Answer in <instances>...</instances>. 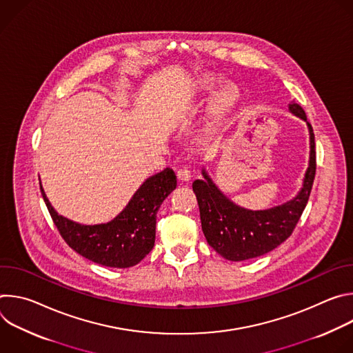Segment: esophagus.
<instances>
[{"label": "esophagus", "instance_id": "obj_1", "mask_svg": "<svg viewBox=\"0 0 353 353\" xmlns=\"http://www.w3.org/2000/svg\"><path fill=\"white\" fill-rule=\"evenodd\" d=\"M176 174H177V179H179L180 181H188V180L191 179V172H190L187 168H180V169L176 172Z\"/></svg>", "mask_w": 353, "mask_h": 353}]
</instances>
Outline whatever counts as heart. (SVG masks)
Here are the masks:
<instances>
[{
	"label": "heart",
	"mask_w": 353,
	"mask_h": 353,
	"mask_svg": "<svg viewBox=\"0 0 353 353\" xmlns=\"http://www.w3.org/2000/svg\"><path fill=\"white\" fill-rule=\"evenodd\" d=\"M211 82H212V81L208 79V81L205 82V85H210ZM234 97H236V93H234V90H233L232 88H225V89H222V90L214 97V100H212V106H211L212 114H214L215 117L222 116V114L232 106Z\"/></svg>",
	"instance_id": "1"
}]
</instances>
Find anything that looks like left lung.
Segmentation results:
<instances>
[{"label":"left lung","instance_id":"1","mask_svg":"<svg viewBox=\"0 0 353 353\" xmlns=\"http://www.w3.org/2000/svg\"><path fill=\"white\" fill-rule=\"evenodd\" d=\"M289 110L303 120L306 113L297 103ZM310 131V162L305 176L303 188L289 203L265 211H248L233 204L212 183L205 170V180H195L192 190L196 195L201 226L208 244L230 261H243L260 257L283 243L294 230L303 214L316 176V143Z\"/></svg>","mask_w":353,"mask_h":353}]
</instances>
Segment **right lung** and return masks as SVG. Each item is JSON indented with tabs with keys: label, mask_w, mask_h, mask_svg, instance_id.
<instances>
[{
	"label": "right lung",
	"mask_w": 353,
	"mask_h": 353,
	"mask_svg": "<svg viewBox=\"0 0 353 353\" xmlns=\"http://www.w3.org/2000/svg\"><path fill=\"white\" fill-rule=\"evenodd\" d=\"M176 184L174 172L166 168L138 188L119 216L102 225H81L59 215L41 185L40 191L59 233L72 250L96 264L128 268L154 248L158 210Z\"/></svg>",
	"instance_id": "add662e5"
}]
</instances>
